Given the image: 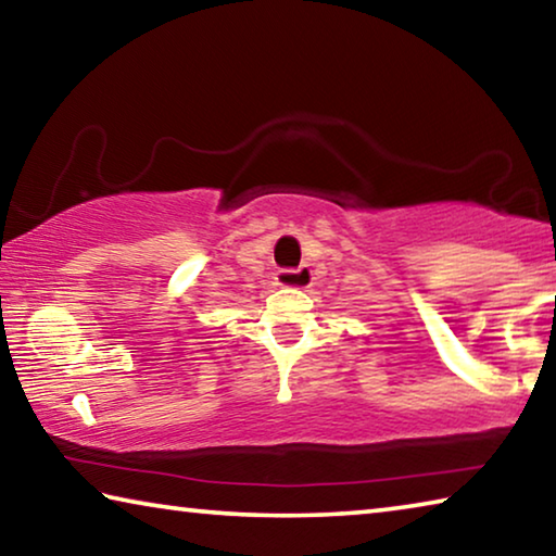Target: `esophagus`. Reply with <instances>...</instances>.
<instances>
[{
	"mask_svg": "<svg viewBox=\"0 0 556 556\" xmlns=\"http://www.w3.org/2000/svg\"><path fill=\"white\" fill-rule=\"evenodd\" d=\"M312 269L299 267V269H281L277 275V285L285 289H308L312 287Z\"/></svg>",
	"mask_w": 556,
	"mask_h": 556,
	"instance_id": "obj_1",
	"label": "esophagus"
}]
</instances>
